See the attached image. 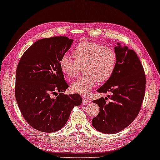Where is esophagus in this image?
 <instances>
[{
    "label": "esophagus",
    "instance_id": "obj_1",
    "mask_svg": "<svg viewBox=\"0 0 160 160\" xmlns=\"http://www.w3.org/2000/svg\"><path fill=\"white\" fill-rule=\"evenodd\" d=\"M90 102L89 98H82V103L83 104H89Z\"/></svg>",
    "mask_w": 160,
    "mask_h": 160
}]
</instances>
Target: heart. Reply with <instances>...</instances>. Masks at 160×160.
Masks as SVG:
<instances>
[{"label": "heart", "mask_w": 160, "mask_h": 160, "mask_svg": "<svg viewBox=\"0 0 160 160\" xmlns=\"http://www.w3.org/2000/svg\"><path fill=\"white\" fill-rule=\"evenodd\" d=\"M74 59L65 55L61 58V71L69 80L78 74L79 65H82L84 74L71 86L74 92L86 95L98 82H106L114 73L117 66V55L111 48L92 41L84 40L72 51Z\"/></svg>", "instance_id": "heart-1"}]
</instances>
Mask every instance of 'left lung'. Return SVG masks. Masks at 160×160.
Segmentation results:
<instances>
[{
    "mask_svg": "<svg viewBox=\"0 0 160 160\" xmlns=\"http://www.w3.org/2000/svg\"><path fill=\"white\" fill-rule=\"evenodd\" d=\"M114 47L117 66L113 75L98 89L99 93L111 92V95L93 101L98 105V114L92 120L95 129L105 134L122 131L135 120L143 103L146 77L140 59L132 49L122 47L117 43Z\"/></svg>",
    "mask_w": 160,
    "mask_h": 160,
    "instance_id": "left-lung-1",
    "label": "left lung"
}]
</instances>
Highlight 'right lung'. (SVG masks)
Here are the masks:
<instances>
[{
	"label": "right lung",
	"mask_w": 160,
	"mask_h": 160,
	"mask_svg": "<svg viewBox=\"0 0 160 160\" xmlns=\"http://www.w3.org/2000/svg\"><path fill=\"white\" fill-rule=\"evenodd\" d=\"M72 43V39L62 36L40 39L24 52L17 65L16 102L24 119L38 131L60 130L73 108L82 103L78 93H63L68 85L59 62Z\"/></svg>",
	"instance_id": "1"
}]
</instances>
